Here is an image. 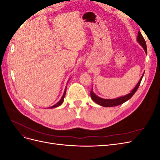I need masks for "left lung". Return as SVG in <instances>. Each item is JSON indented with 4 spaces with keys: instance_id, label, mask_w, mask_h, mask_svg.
<instances>
[{
    "instance_id": "8db88e82",
    "label": "left lung",
    "mask_w": 160,
    "mask_h": 160,
    "mask_svg": "<svg viewBox=\"0 0 160 160\" xmlns=\"http://www.w3.org/2000/svg\"><path fill=\"white\" fill-rule=\"evenodd\" d=\"M137 41L139 43V45H141L143 49H144L145 52L147 54V46H146V41L144 40V38L143 37L142 35L140 32V31L138 32V35L137 37ZM144 73H143V75H142L141 78H140L139 81H138V83H137V85H135V88L131 91V92L129 93H128V95H125L124 96H122V97H119L118 98L115 99H103L99 98V96L97 95L96 94H95L94 92L93 91V87H92V89L91 91V99H93V101L94 102H95L96 103H98L99 105L103 106V107H114V106H117V105H119L121 104H123V103L126 102L128 100H129V99H131L132 98V96L134 95V93L135 92L137 91L139 86L140 85V83H141L142 79L143 78Z\"/></svg>"
}]
</instances>
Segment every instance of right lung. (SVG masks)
Instances as JSON below:
<instances>
[{"mask_svg": "<svg viewBox=\"0 0 160 160\" xmlns=\"http://www.w3.org/2000/svg\"><path fill=\"white\" fill-rule=\"evenodd\" d=\"M68 81H67V83H68ZM66 91H67V87L65 88V91H64V93H63V95H62V98H61V99L59 100V102H57L56 104H55L54 105L51 106V107H50V108H48L47 109H53V108H55L59 107V105H61L62 103V102H63V101H64V98H65V94H66Z\"/></svg>", "mask_w": 160, "mask_h": 160, "instance_id": "obj_1", "label": "right lung"}]
</instances>
